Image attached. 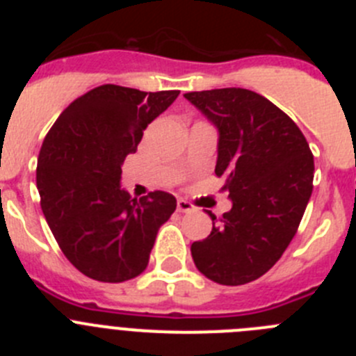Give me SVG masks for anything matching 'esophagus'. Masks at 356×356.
I'll list each match as a JSON object with an SVG mask.
<instances>
[{
    "label": "esophagus",
    "instance_id": "obj_1",
    "mask_svg": "<svg viewBox=\"0 0 356 356\" xmlns=\"http://www.w3.org/2000/svg\"><path fill=\"white\" fill-rule=\"evenodd\" d=\"M176 209H178V212H193L194 210V205L193 203H188V201L185 200H178L176 201Z\"/></svg>",
    "mask_w": 356,
    "mask_h": 356
}]
</instances>
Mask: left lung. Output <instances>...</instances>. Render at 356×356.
Here are the masks:
<instances>
[{
	"mask_svg": "<svg viewBox=\"0 0 356 356\" xmlns=\"http://www.w3.org/2000/svg\"><path fill=\"white\" fill-rule=\"evenodd\" d=\"M219 131L216 175L232 210L191 246L200 273L221 285L266 275L298 232L312 194L314 155L305 135L267 97L248 89L184 94Z\"/></svg>",
	"mask_w": 356,
	"mask_h": 356,
	"instance_id": "1",
	"label": "left lung"
}]
</instances>
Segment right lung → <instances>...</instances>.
I'll return each mask as SVG.
<instances>
[{
  "label": "right lung",
  "instance_id": "add662e5",
  "mask_svg": "<svg viewBox=\"0 0 356 356\" xmlns=\"http://www.w3.org/2000/svg\"><path fill=\"white\" fill-rule=\"evenodd\" d=\"M178 94L99 85L74 99L44 139L37 162L42 213L62 253L89 278L121 284L139 276L176 210L163 191L131 197L121 187V165Z\"/></svg>",
  "mask_w": 356,
  "mask_h": 356
}]
</instances>
